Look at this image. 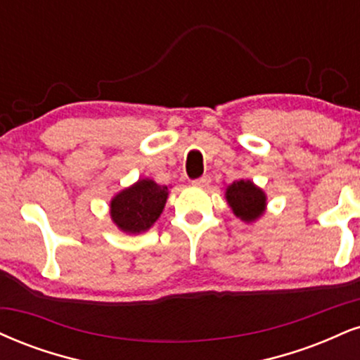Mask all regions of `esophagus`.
<instances>
[{
	"label": "esophagus",
	"instance_id": "obj_1",
	"mask_svg": "<svg viewBox=\"0 0 360 360\" xmlns=\"http://www.w3.org/2000/svg\"><path fill=\"white\" fill-rule=\"evenodd\" d=\"M210 183H211V177L210 176H202V177H199V179L193 181V186H198V188H206V186Z\"/></svg>",
	"mask_w": 360,
	"mask_h": 360
}]
</instances>
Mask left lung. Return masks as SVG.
Segmentation results:
<instances>
[{"mask_svg": "<svg viewBox=\"0 0 360 360\" xmlns=\"http://www.w3.org/2000/svg\"><path fill=\"white\" fill-rule=\"evenodd\" d=\"M224 198L233 214L246 224L257 223L266 213V194L250 179H240L228 184Z\"/></svg>", "mask_w": 360, "mask_h": 360, "instance_id": "8db88e82", "label": "left lung"}]
</instances>
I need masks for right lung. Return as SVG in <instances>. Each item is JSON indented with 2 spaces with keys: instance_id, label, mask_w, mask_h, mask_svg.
Returning a JSON list of instances; mask_svg holds the SVG:
<instances>
[{
  "instance_id": "right-lung-1",
  "label": "right lung",
  "mask_w": 360,
  "mask_h": 360,
  "mask_svg": "<svg viewBox=\"0 0 360 360\" xmlns=\"http://www.w3.org/2000/svg\"><path fill=\"white\" fill-rule=\"evenodd\" d=\"M169 198V186L144 177L124 188L110 199V219L127 235L144 233L162 214Z\"/></svg>"
}]
</instances>
